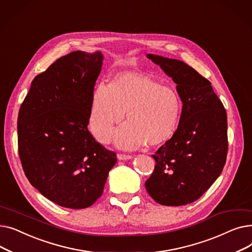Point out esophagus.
Masks as SVG:
<instances>
[{
  "label": "esophagus",
  "mask_w": 252,
  "mask_h": 252,
  "mask_svg": "<svg viewBox=\"0 0 252 252\" xmlns=\"http://www.w3.org/2000/svg\"><path fill=\"white\" fill-rule=\"evenodd\" d=\"M117 158L119 160H128V159H131V158H133V156H130V155H127V154H118L117 155Z\"/></svg>",
  "instance_id": "1"
}]
</instances>
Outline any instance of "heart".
Segmentation results:
<instances>
[{
	"label": "heart",
	"mask_w": 252,
	"mask_h": 252,
	"mask_svg": "<svg viewBox=\"0 0 252 252\" xmlns=\"http://www.w3.org/2000/svg\"><path fill=\"white\" fill-rule=\"evenodd\" d=\"M126 111V123L116 131L115 144L124 149H135L145 143L154 147L175 135L182 100L175 87L160 85L150 76L116 74L109 86L99 84L92 94L89 123L100 143L110 141Z\"/></svg>",
	"instance_id": "obj_1"
}]
</instances>
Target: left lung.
<instances>
[{
  "label": "left lung",
  "instance_id": "obj_1",
  "mask_svg": "<svg viewBox=\"0 0 252 252\" xmlns=\"http://www.w3.org/2000/svg\"><path fill=\"white\" fill-rule=\"evenodd\" d=\"M177 84L183 107L175 135L156 151L145 182L161 205L180 206L200 198L220 177L228 152L227 112L211 83L177 59L147 54Z\"/></svg>",
  "mask_w": 252,
  "mask_h": 252
}]
</instances>
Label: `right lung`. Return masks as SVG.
Listing matches in <instances>:
<instances>
[{"label":"right lung","instance_id":"right-lung-1","mask_svg":"<svg viewBox=\"0 0 252 252\" xmlns=\"http://www.w3.org/2000/svg\"><path fill=\"white\" fill-rule=\"evenodd\" d=\"M103 63L100 51L69 53L34 77L17 121L24 174L49 200L73 209L102 195L116 154L88 129L92 94Z\"/></svg>","mask_w":252,"mask_h":252}]
</instances>
